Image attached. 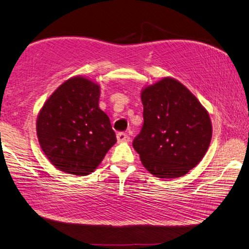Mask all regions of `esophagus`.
<instances>
[{
    "mask_svg": "<svg viewBox=\"0 0 249 249\" xmlns=\"http://www.w3.org/2000/svg\"><path fill=\"white\" fill-rule=\"evenodd\" d=\"M116 138H117V142H129L128 135L125 133H119L116 135Z\"/></svg>",
    "mask_w": 249,
    "mask_h": 249,
    "instance_id": "obj_1",
    "label": "esophagus"
}]
</instances>
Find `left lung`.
I'll use <instances>...</instances> for the list:
<instances>
[{"mask_svg": "<svg viewBox=\"0 0 249 249\" xmlns=\"http://www.w3.org/2000/svg\"><path fill=\"white\" fill-rule=\"evenodd\" d=\"M140 97L143 125L133 147L142 165L160 178L188 173L209 148V113L182 83L172 77L144 87Z\"/></svg>", "mask_w": 249, "mask_h": 249, "instance_id": "left-lung-1", "label": "left lung"}]
</instances>
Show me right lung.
Listing matches in <instances>:
<instances>
[{
    "label": "right lung",
    "instance_id": "right-lung-1",
    "mask_svg": "<svg viewBox=\"0 0 249 249\" xmlns=\"http://www.w3.org/2000/svg\"><path fill=\"white\" fill-rule=\"evenodd\" d=\"M99 98L100 86L75 76L44 102L36 129L43 153L57 170L78 176L92 173L116 142Z\"/></svg>",
    "mask_w": 249,
    "mask_h": 249
}]
</instances>
